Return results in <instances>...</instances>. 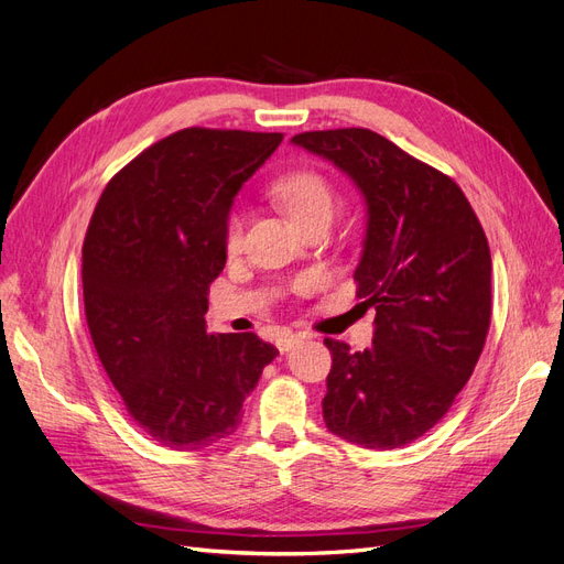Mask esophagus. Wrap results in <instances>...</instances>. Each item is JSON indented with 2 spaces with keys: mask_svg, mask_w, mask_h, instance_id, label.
Returning a JSON list of instances; mask_svg holds the SVG:
<instances>
[{
  "mask_svg": "<svg viewBox=\"0 0 564 564\" xmlns=\"http://www.w3.org/2000/svg\"><path fill=\"white\" fill-rule=\"evenodd\" d=\"M301 334H284V336H280L278 338V348H280V352H289L292 350L296 344H301Z\"/></svg>",
  "mask_w": 564,
  "mask_h": 564,
  "instance_id": "obj_1",
  "label": "esophagus"
}]
</instances>
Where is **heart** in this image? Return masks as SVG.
I'll list each match as a JSON object with an SVG mask.
<instances>
[{"instance_id": "b5f03b06", "label": "heart", "mask_w": 564, "mask_h": 564, "mask_svg": "<svg viewBox=\"0 0 564 564\" xmlns=\"http://www.w3.org/2000/svg\"><path fill=\"white\" fill-rule=\"evenodd\" d=\"M272 191H275V197L299 226L315 216L332 214L336 207V197L329 181L322 174L313 172V169H299V172L282 176ZM242 237H245V214L242 209H232L228 214L226 230H224L226 251L230 253L240 251Z\"/></svg>"}]
</instances>
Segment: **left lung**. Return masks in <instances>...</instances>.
Masks as SVG:
<instances>
[{"label":"left lung","mask_w":564,"mask_h":564,"mask_svg":"<svg viewBox=\"0 0 564 564\" xmlns=\"http://www.w3.org/2000/svg\"><path fill=\"white\" fill-rule=\"evenodd\" d=\"M350 176L367 204L357 299L377 311L371 348L332 352L322 414L367 449H398L449 412L491 319V256L464 191L369 129L292 139Z\"/></svg>","instance_id":"1"}]
</instances>
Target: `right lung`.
<instances>
[{"label": "right lung", "mask_w": 564, "mask_h": 564, "mask_svg": "<svg viewBox=\"0 0 564 564\" xmlns=\"http://www.w3.org/2000/svg\"><path fill=\"white\" fill-rule=\"evenodd\" d=\"M282 133L183 129L150 145L100 195L82 249L84 313L129 416L169 449L228 437L278 348L207 334L235 195Z\"/></svg>", "instance_id": "1"}]
</instances>
